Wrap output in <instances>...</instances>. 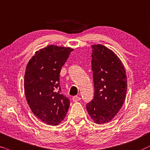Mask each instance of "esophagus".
Returning <instances> with one entry per match:
<instances>
[{
	"instance_id": "34e87169",
	"label": "esophagus",
	"mask_w": 150,
	"mask_h": 150,
	"mask_svg": "<svg viewBox=\"0 0 150 150\" xmlns=\"http://www.w3.org/2000/svg\"><path fill=\"white\" fill-rule=\"evenodd\" d=\"M80 99V97H78V96H74L73 97V101L74 102H77V101H79Z\"/></svg>"
}]
</instances>
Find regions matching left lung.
<instances>
[{
	"instance_id": "obj_1",
	"label": "left lung",
	"mask_w": 150,
	"mask_h": 150,
	"mask_svg": "<svg viewBox=\"0 0 150 150\" xmlns=\"http://www.w3.org/2000/svg\"><path fill=\"white\" fill-rule=\"evenodd\" d=\"M92 49L95 95L86 110L94 122L103 124L115 117L124 103L127 76L121 59L112 50L99 44Z\"/></svg>"
}]
</instances>
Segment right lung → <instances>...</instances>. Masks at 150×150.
<instances>
[{
    "label": "right lung",
    "instance_id": "obj_1",
    "mask_svg": "<svg viewBox=\"0 0 150 150\" xmlns=\"http://www.w3.org/2000/svg\"><path fill=\"white\" fill-rule=\"evenodd\" d=\"M73 50L47 46L35 52L26 67L24 90L28 105L47 125L59 124L69 110L70 101L61 92L59 73Z\"/></svg>",
    "mask_w": 150,
    "mask_h": 150
}]
</instances>
